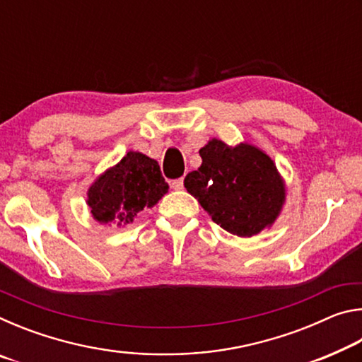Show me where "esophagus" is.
<instances>
[{
  "instance_id": "esophagus-1",
  "label": "esophagus",
  "mask_w": 362,
  "mask_h": 362,
  "mask_svg": "<svg viewBox=\"0 0 362 362\" xmlns=\"http://www.w3.org/2000/svg\"><path fill=\"white\" fill-rule=\"evenodd\" d=\"M170 185H173L174 189H182L183 188V179H182V177H180V179H175V180H173Z\"/></svg>"
}]
</instances>
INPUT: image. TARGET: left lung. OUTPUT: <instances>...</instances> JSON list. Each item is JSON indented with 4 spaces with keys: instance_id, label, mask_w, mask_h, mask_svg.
Returning a JSON list of instances; mask_svg holds the SVG:
<instances>
[{
    "instance_id": "obj_1",
    "label": "left lung",
    "mask_w": 362,
    "mask_h": 362,
    "mask_svg": "<svg viewBox=\"0 0 362 362\" xmlns=\"http://www.w3.org/2000/svg\"><path fill=\"white\" fill-rule=\"evenodd\" d=\"M199 156L203 164L183 185L214 222L236 236L257 235L274 222L284 203V185L269 156L249 144L230 148L217 139Z\"/></svg>"
}]
</instances>
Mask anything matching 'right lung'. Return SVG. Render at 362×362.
Here are the masks:
<instances>
[{"mask_svg":"<svg viewBox=\"0 0 362 362\" xmlns=\"http://www.w3.org/2000/svg\"><path fill=\"white\" fill-rule=\"evenodd\" d=\"M169 185L159 164L142 153L129 151L89 188L88 204L100 223H131L144 207H153Z\"/></svg>","mask_w":362,"mask_h":362,"instance_id":"1","label":"right lung"}]
</instances>
